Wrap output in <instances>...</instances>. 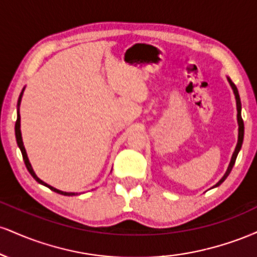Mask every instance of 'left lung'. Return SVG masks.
<instances>
[{
  "instance_id": "obj_1",
  "label": "left lung",
  "mask_w": 257,
  "mask_h": 257,
  "mask_svg": "<svg viewBox=\"0 0 257 257\" xmlns=\"http://www.w3.org/2000/svg\"><path fill=\"white\" fill-rule=\"evenodd\" d=\"M227 79H228L229 84H231V87H232V89H233V93H234V96H235V102H237V112H238V113H237V119H238V125H239V128H238V143H237V146H235L234 152H233L231 162H229V166H228V168H227L225 175L222 176V179H221L220 181L214 186V187H217V186H220L227 179V176L229 175V173H231L232 168H233V166H234V163H235V159H237L238 153H239L240 149H241V144H243V139H244V122H243V118H241V104H240L239 93H238L237 87H235V84L231 81V78L227 77Z\"/></svg>"
}]
</instances>
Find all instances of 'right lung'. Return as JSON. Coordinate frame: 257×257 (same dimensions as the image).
Returning <instances> with one entry per match:
<instances>
[{
    "label": "right lung",
    "instance_id": "add662e5",
    "mask_svg": "<svg viewBox=\"0 0 257 257\" xmlns=\"http://www.w3.org/2000/svg\"><path fill=\"white\" fill-rule=\"evenodd\" d=\"M24 89H25V88H23L22 93H20V95H19V99H18V116H17V122H16V138H17V144H18V146H19L20 151H22L23 159H24V163H25V166H26V168H28L29 173H30L31 175H32V178H34L35 180H36V181L38 182V184H41V185L46 186V187L51 188L52 191H54V192H57V193H59V194H64V196H75V194H77V193H73V192H64V191L57 190V188L52 187L51 185L46 184V182L42 181V180H41V179H38V176L36 175V174H35L34 169H32V167H31L30 162H29L28 155H26V151H25L24 144H23V139H22V132H20V114H19V106H20V101H22V96H23V93H24Z\"/></svg>",
    "mask_w": 257,
    "mask_h": 257
}]
</instances>
